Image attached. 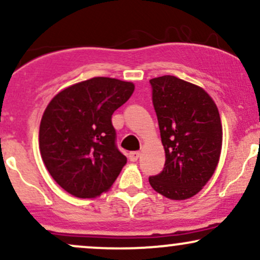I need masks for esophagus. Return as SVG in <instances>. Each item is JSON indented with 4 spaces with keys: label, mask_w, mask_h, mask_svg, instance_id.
<instances>
[{
    "label": "esophagus",
    "mask_w": 260,
    "mask_h": 260,
    "mask_svg": "<svg viewBox=\"0 0 260 260\" xmlns=\"http://www.w3.org/2000/svg\"><path fill=\"white\" fill-rule=\"evenodd\" d=\"M139 156H140L139 151H131V153L128 154V159L131 161H137L139 159Z\"/></svg>",
    "instance_id": "34e87169"
}]
</instances>
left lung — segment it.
I'll return each instance as SVG.
<instances>
[{"label": "left lung", "mask_w": 260, "mask_h": 260, "mask_svg": "<svg viewBox=\"0 0 260 260\" xmlns=\"http://www.w3.org/2000/svg\"><path fill=\"white\" fill-rule=\"evenodd\" d=\"M150 84L166 159L149 183L166 198L184 201L201 192L219 164V110L204 89L175 76L153 78Z\"/></svg>", "instance_id": "8db88e82"}]
</instances>
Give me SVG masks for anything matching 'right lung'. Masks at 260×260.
Wrapping results in <instances>:
<instances>
[{
  "label": "right lung",
  "instance_id": "add662e5",
  "mask_svg": "<svg viewBox=\"0 0 260 260\" xmlns=\"http://www.w3.org/2000/svg\"><path fill=\"white\" fill-rule=\"evenodd\" d=\"M132 82L95 77L67 86L46 106L39 148L47 171L77 198L107 192L126 165L116 148L112 113L129 99Z\"/></svg>",
  "mask_w": 260,
  "mask_h": 260
}]
</instances>
